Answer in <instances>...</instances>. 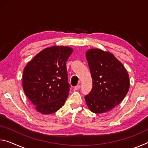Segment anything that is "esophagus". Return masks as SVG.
<instances>
[{"label": "esophagus", "mask_w": 148, "mask_h": 148, "mask_svg": "<svg viewBox=\"0 0 148 148\" xmlns=\"http://www.w3.org/2000/svg\"><path fill=\"white\" fill-rule=\"evenodd\" d=\"M79 88H80V86H79V85H77V86H76V87H74V90H78Z\"/></svg>", "instance_id": "34e87169"}]
</instances>
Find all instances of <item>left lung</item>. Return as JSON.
<instances>
[{"label": "left lung", "mask_w": 148, "mask_h": 148, "mask_svg": "<svg viewBox=\"0 0 148 148\" xmlns=\"http://www.w3.org/2000/svg\"><path fill=\"white\" fill-rule=\"evenodd\" d=\"M92 88L85 97L89 109L95 114L110 111L121 102L130 87L128 72L113 54L101 49L86 51Z\"/></svg>", "instance_id": "obj_1"}]
</instances>
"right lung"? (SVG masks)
Listing matches in <instances>:
<instances>
[{"label":"right lung","instance_id":"obj_1","mask_svg":"<svg viewBox=\"0 0 148 148\" xmlns=\"http://www.w3.org/2000/svg\"><path fill=\"white\" fill-rule=\"evenodd\" d=\"M73 49L54 46L44 49L25 66L22 85L25 93L42 114H51L63 106L68 97L66 62Z\"/></svg>","mask_w":148,"mask_h":148}]
</instances>
